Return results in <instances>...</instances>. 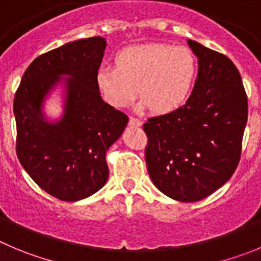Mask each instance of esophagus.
Instances as JSON below:
<instances>
[{
    "mask_svg": "<svg viewBox=\"0 0 261 261\" xmlns=\"http://www.w3.org/2000/svg\"><path fill=\"white\" fill-rule=\"evenodd\" d=\"M128 125L134 126V127H139V126L143 125V122L139 118H135V117H130V119H128Z\"/></svg>",
    "mask_w": 261,
    "mask_h": 261,
    "instance_id": "obj_1",
    "label": "esophagus"
}]
</instances>
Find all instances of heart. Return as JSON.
Here are the masks:
<instances>
[{
    "mask_svg": "<svg viewBox=\"0 0 261 261\" xmlns=\"http://www.w3.org/2000/svg\"><path fill=\"white\" fill-rule=\"evenodd\" d=\"M197 79V60L184 46L143 45L119 51L116 67L96 70L95 84L101 97L116 108L128 107L138 90L142 106L167 114L188 100Z\"/></svg>",
    "mask_w": 261,
    "mask_h": 261,
    "instance_id": "heart-1",
    "label": "heart"
}]
</instances>
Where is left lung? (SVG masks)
<instances>
[{
	"label": "left lung",
	"instance_id": "obj_1",
	"mask_svg": "<svg viewBox=\"0 0 261 261\" xmlns=\"http://www.w3.org/2000/svg\"><path fill=\"white\" fill-rule=\"evenodd\" d=\"M198 74L187 103L144 123L147 169L153 184L180 202H196L236 171L247 122V96L229 58L196 41Z\"/></svg>",
	"mask_w": 261,
	"mask_h": 261
}]
</instances>
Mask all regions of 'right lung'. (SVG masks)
I'll use <instances>...</instances> for the list:
<instances>
[{"label": "right lung", "instance_id": "1", "mask_svg": "<svg viewBox=\"0 0 261 261\" xmlns=\"http://www.w3.org/2000/svg\"><path fill=\"white\" fill-rule=\"evenodd\" d=\"M106 46L97 36L42 54L16 90V154L36 184L62 201L84 199L106 184V153L128 122L125 113L101 99L95 84ZM59 83L65 85V111L50 123L43 101Z\"/></svg>", "mask_w": 261, "mask_h": 261}]
</instances>
